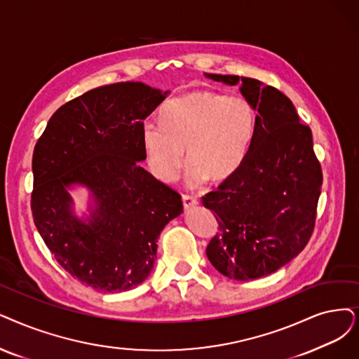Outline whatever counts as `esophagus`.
<instances>
[{
  "instance_id": "34e87169",
  "label": "esophagus",
  "mask_w": 359,
  "mask_h": 359,
  "mask_svg": "<svg viewBox=\"0 0 359 359\" xmlns=\"http://www.w3.org/2000/svg\"><path fill=\"white\" fill-rule=\"evenodd\" d=\"M182 205H184L185 210H190V209L196 208L198 205V202H197V198L193 197V196L182 194Z\"/></svg>"
}]
</instances>
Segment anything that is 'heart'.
I'll use <instances>...</instances> for the list:
<instances>
[{"label": "heart", "mask_w": 359, "mask_h": 359, "mask_svg": "<svg viewBox=\"0 0 359 359\" xmlns=\"http://www.w3.org/2000/svg\"><path fill=\"white\" fill-rule=\"evenodd\" d=\"M162 123L142 125L141 142L151 174L163 182L174 181L185 161L189 187L209 180H231L245 162L255 133V111L246 98L213 91L182 94L162 110Z\"/></svg>", "instance_id": "obj_1"}]
</instances>
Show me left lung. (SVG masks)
<instances>
[{
    "label": "left lung",
    "instance_id": "1",
    "mask_svg": "<svg viewBox=\"0 0 359 359\" xmlns=\"http://www.w3.org/2000/svg\"><path fill=\"white\" fill-rule=\"evenodd\" d=\"M206 78L241 83L243 97L257 111L241 168L202 198L219 224L206 255L228 278H261L289 264L308 245L321 194V165L309 126L300 123L289 97L252 78Z\"/></svg>",
    "mask_w": 359,
    "mask_h": 359
}]
</instances>
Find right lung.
<instances>
[{"mask_svg": "<svg viewBox=\"0 0 359 359\" xmlns=\"http://www.w3.org/2000/svg\"><path fill=\"white\" fill-rule=\"evenodd\" d=\"M169 91L142 82L94 88L53 114L34 157L31 209L42 240L69 274L104 293L126 292L153 269L157 238L182 213L181 196L140 166L144 119ZM90 194L78 217L69 190Z\"/></svg>", "mask_w": 359, "mask_h": 359, "instance_id": "right-lung-1", "label": "right lung"}]
</instances>
